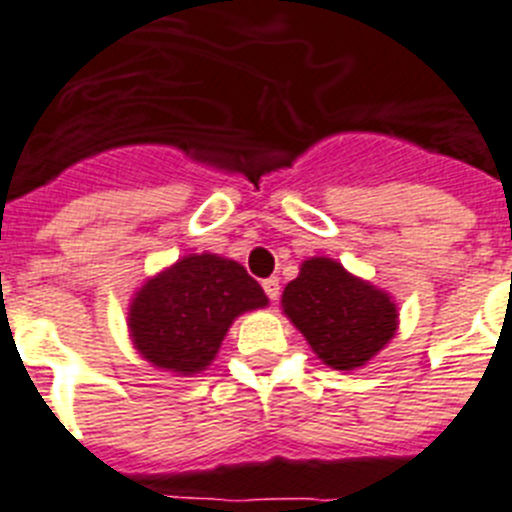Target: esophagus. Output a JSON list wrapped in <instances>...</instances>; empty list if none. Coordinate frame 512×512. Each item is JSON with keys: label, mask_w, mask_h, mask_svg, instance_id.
<instances>
[{"label": "esophagus", "mask_w": 512, "mask_h": 512, "mask_svg": "<svg viewBox=\"0 0 512 512\" xmlns=\"http://www.w3.org/2000/svg\"><path fill=\"white\" fill-rule=\"evenodd\" d=\"M261 287H264L266 297H269L271 302H274V299H279L281 287H279V279H276V276H271V279H264V281H261Z\"/></svg>", "instance_id": "obj_1"}]
</instances>
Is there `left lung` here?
<instances>
[{"label":"left lung","instance_id":"8db88e82","mask_svg":"<svg viewBox=\"0 0 512 512\" xmlns=\"http://www.w3.org/2000/svg\"><path fill=\"white\" fill-rule=\"evenodd\" d=\"M281 304L322 363L337 370L365 365L396 332L391 297L332 259L304 261Z\"/></svg>","mask_w":512,"mask_h":512}]
</instances>
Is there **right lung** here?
I'll return each mask as SVG.
<instances>
[{
    "label": "right lung",
    "mask_w": 512,
    "mask_h": 512,
    "mask_svg": "<svg viewBox=\"0 0 512 512\" xmlns=\"http://www.w3.org/2000/svg\"><path fill=\"white\" fill-rule=\"evenodd\" d=\"M266 302L259 281L241 264L192 253L149 279L134 297L131 337L149 363L192 375L210 365L238 314Z\"/></svg>",
    "instance_id": "right-lung-1"
}]
</instances>
